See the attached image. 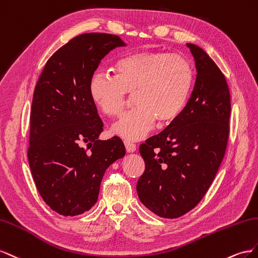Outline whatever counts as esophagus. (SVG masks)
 <instances>
[{
    "label": "esophagus",
    "mask_w": 258,
    "mask_h": 258,
    "mask_svg": "<svg viewBox=\"0 0 258 258\" xmlns=\"http://www.w3.org/2000/svg\"><path fill=\"white\" fill-rule=\"evenodd\" d=\"M125 149H126L127 152H134L136 150V145L133 143H130V142H125Z\"/></svg>",
    "instance_id": "34e87169"
}]
</instances>
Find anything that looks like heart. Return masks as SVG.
I'll use <instances>...</instances> for the list:
<instances>
[{
	"instance_id": "heart-1",
	"label": "heart",
	"mask_w": 258,
	"mask_h": 258,
	"mask_svg": "<svg viewBox=\"0 0 258 258\" xmlns=\"http://www.w3.org/2000/svg\"><path fill=\"white\" fill-rule=\"evenodd\" d=\"M113 75L93 73L88 93L94 105L108 116H117L134 93L136 107L111 127V134L125 142H137L156 121H174L185 109L194 85V69L186 57L160 50L124 55L113 66Z\"/></svg>"
}]
</instances>
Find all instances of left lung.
I'll use <instances>...</instances> for the list:
<instances>
[{"instance_id":"obj_1","label":"left lung","mask_w":258,"mask_h":258,"mask_svg":"<svg viewBox=\"0 0 258 258\" xmlns=\"http://www.w3.org/2000/svg\"><path fill=\"white\" fill-rule=\"evenodd\" d=\"M197 78L180 115L139 147L146 168L137 181L139 200L154 214L177 218L207 194L225 156L229 136L230 93L212 58L187 43Z\"/></svg>"}]
</instances>
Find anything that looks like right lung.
<instances>
[{
    "mask_svg": "<svg viewBox=\"0 0 258 258\" xmlns=\"http://www.w3.org/2000/svg\"><path fill=\"white\" fill-rule=\"evenodd\" d=\"M125 45L117 35L80 34L55 51L36 83L29 165L42 199L60 215L91 210L106 170L125 156L119 137L99 139L104 124L88 93L102 58Z\"/></svg>",
    "mask_w": 258,
    "mask_h": 258,
    "instance_id": "add662e5",
    "label": "right lung"
}]
</instances>
